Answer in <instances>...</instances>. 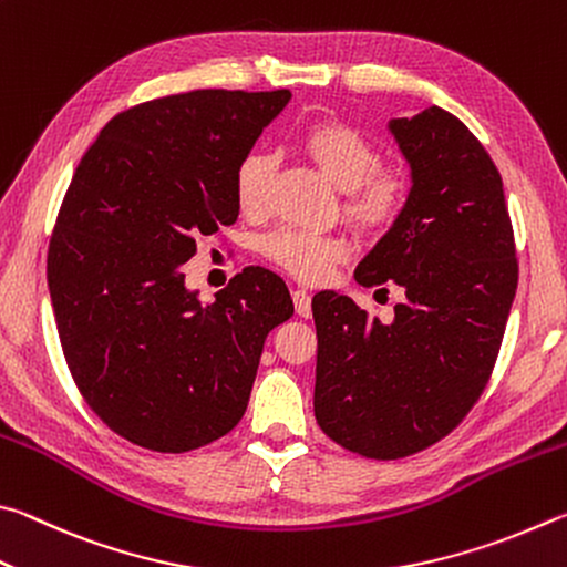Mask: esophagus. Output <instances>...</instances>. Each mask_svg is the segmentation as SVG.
Wrapping results in <instances>:
<instances>
[{
	"instance_id": "1",
	"label": "esophagus",
	"mask_w": 567,
	"mask_h": 567,
	"mask_svg": "<svg viewBox=\"0 0 567 567\" xmlns=\"http://www.w3.org/2000/svg\"><path fill=\"white\" fill-rule=\"evenodd\" d=\"M291 299H293V306H296V313H299L301 319H309V316H311V296H309V291L293 289Z\"/></svg>"
}]
</instances>
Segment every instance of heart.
<instances>
[{"instance_id":"1","label":"heart","mask_w":567,"mask_h":567,"mask_svg":"<svg viewBox=\"0 0 567 567\" xmlns=\"http://www.w3.org/2000/svg\"><path fill=\"white\" fill-rule=\"evenodd\" d=\"M303 148L329 182L343 192V218L371 238L385 236L411 204V178L401 166L379 164V148L346 122L313 124L303 134ZM276 156L248 152L236 168V202L248 216H264L271 206ZM258 251L268 264L303 284H323L333 268L351 256V244L339 234L278 228L261 238Z\"/></svg>"}]
</instances>
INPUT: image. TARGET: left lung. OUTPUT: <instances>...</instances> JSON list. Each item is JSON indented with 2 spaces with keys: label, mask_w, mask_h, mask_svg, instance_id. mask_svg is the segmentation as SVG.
<instances>
[{
  "label": "left lung",
  "mask_w": 567,
  "mask_h": 567,
  "mask_svg": "<svg viewBox=\"0 0 567 567\" xmlns=\"http://www.w3.org/2000/svg\"><path fill=\"white\" fill-rule=\"evenodd\" d=\"M391 132L411 164V204L355 281H391L405 299L391 323L333 291L311 303L316 421L375 461L405 458L458 429L491 381L518 289L503 178L471 128L431 106L393 118Z\"/></svg>",
  "instance_id": "obj_1"
}]
</instances>
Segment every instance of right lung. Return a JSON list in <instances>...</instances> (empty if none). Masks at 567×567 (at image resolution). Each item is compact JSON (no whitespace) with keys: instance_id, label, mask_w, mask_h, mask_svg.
Returning a JSON list of instances; mask_svg holds the SVG:
<instances>
[{"instance_id":"obj_1","label":"right lung","mask_w":567,"mask_h":567,"mask_svg":"<svg viewBox=\"0 0 567 567\" xmlns=\"http://www.w3.org/2000/svg\"><path fill=\"white\" fill-rule=\"evenodd\" d=\"M289 89H196L118 112L59 206L47 281L69 373L102 423L156 453L236 429L268 331L293 316L284 278L248 266L202 306L182 264L238 218L236 168Z\"/></svg>"}]
</instances>
